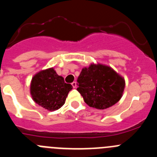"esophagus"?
Instances as JSON below:
<instances>
[{"label":"esophagus","mask_w":157,"mask_h":157,"mask_svg":"<svg viewBox=\"0 0 157 157\" xmlns=\"http://www.w3.org/2000/svg\"><path fill=\"white\" fill-rule=\"evenodd\" d=\"M72 86H73V88H76V86H77V84H76V82H73L71 83Z\"/></svg>","instance_id":"34e87169"}]
</instances>
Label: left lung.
<instances>
[{
  "instance_id": "8db88e82",
  "label": "left lung",
  "mask_w": 157,
  "mask_h": 157,
  "mask_svg": "<svg viewBox=\"0 0 157 157\" xmlns=\"http://www.w3.org/2000/svg\"><path fill=\"white\" fill-rule=\"evenodd\" d=\"M77 90L90 107L105 109L120 101L125 82L115 71L105 65L91 64L82 70Z\"/></svg>"
}]
</instances>
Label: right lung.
<instances>
[{
  "instance_id": "obj_1",
  "label": "right lung",
  "mask_w": 157,
  "mask_h": 157,
  "mask_svg": "<svg viewBox=\"0 0 157 157\" xmlns=\"http://www.w3.org/2000/svg\"><path fill=\"white\" fill-rule=\"evenodd\" d=\"M72 86L64 82L53 68L41 71L34 76L30 94L37 105L49 111L57 110L63 105Z\"/></svg>"
}]
</instances>
